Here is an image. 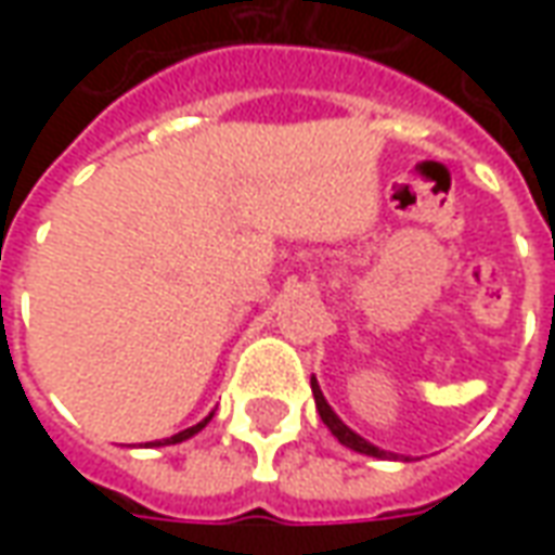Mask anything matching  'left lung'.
<instances>
[{
	"mask_svg": "<svg viewBox=\"0 0 555 555\" xmlns=\"http://www.w3.org/2000/svg\"><path fill=\"white\" fill-rule=\"evenodd\" d=\"M312 396H314V404H318V413H321V422H324L326 428L333 430V437H336L341 446H348V449H353V452L360 454H369V457H384V461H398V454L392 452H384V449H377L374 442H369L365 437H360L357 430H350L341 418L336 416V410L326 404L324 392H321V386H318V380H314L312 374Z\"/></svg>",
	"mask_w": 555,
	"mask_h": 555,
	"instance_id": "obj_1",
	"label": "left lung"
}]
</instances>
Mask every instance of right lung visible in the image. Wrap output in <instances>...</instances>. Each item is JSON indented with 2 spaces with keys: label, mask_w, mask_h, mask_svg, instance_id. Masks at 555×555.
<instances>
[{
  "label": "right lung",
  "mask_w": 555,
  "mask_h": 555,
  "mask_svg": "<svg viewBox=\"0 0 555 555\" xmlns=\"http://www.w3.org/2000/svg\"><path fill=\"white\" fill-rule=\"evenodd\" d=\"M210 418H214V413H210V416H205L202 418V422H198V425H193V428H186V430H178V434H175V437H169V440H163V442H147V446H175V442H183V440H190V437H195V434H198V430L205 428L207 422H210Z\"/></svg>",
  "instance_id": "add662e5"
}]
</instances>
